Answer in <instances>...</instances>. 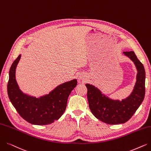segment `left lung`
Segmentation results:
<instances>
[{
    "mask_svg": "<svg viewBox=\"0 0 151 151\" xmlns=\"http://www.w3.org/2000/svg\"><path fill=\"white\" fill-rule=\"evenodd\" d=\"M134 62L137 70L136 85L131 94L122 101L111 100L94 86L86 84L90 111L100 121L109 124L124 123L132 116L142 102L145 95L146 73L143 64L134 51H124Z\"/></svg>",
    "mask_w": 151,
    "mask_h": 151,
    "instance_id": "1",
    "label": "left lung"
}]
</instances>
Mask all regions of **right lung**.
Here are the masks:
<instances>
[{
	"label": "right lung",
	"instance_id": "right-lung-1",
	"mask_svg": "<svg viewBox=\"0 0 151 151\" xmlns=\"http://www.w3.org/2000/svg\"><path fill=\"white\" fill-rule=\"evenodd\" d=\"M20 57L21 55L17 57L10 69L7 84L9 99L21 117L27 122L36 125L51 124L64 113L69 96L77 86V80L65 82L39 99L24 94L15 79V69Z\"/></svg>",
	"mask_w": 151,
	"mask_h": 151
}]
</instances>
